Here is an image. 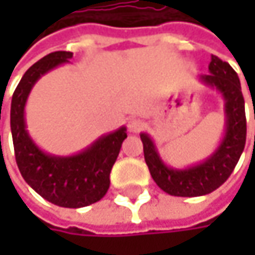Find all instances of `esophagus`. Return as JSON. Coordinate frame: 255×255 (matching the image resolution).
<instances>
[{"label": "esophagus", "mask_w": 255, "mask_h": 255, "mask_svg": "<svg viewBox=\"0 0 255 255\" xmlns=\"http://www.w3.org/2000/svg\"><path fill=\"white\" fill-rule=\"evenodd\" d=\"M141 128H143V123H141L140 120H137V118L128 120V129H129L131 132H138Z\"/></svg>", "instance_id": "34e87169"}]
</instances>
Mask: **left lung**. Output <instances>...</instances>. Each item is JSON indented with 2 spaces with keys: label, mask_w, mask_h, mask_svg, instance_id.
Listing matches in <instances>:
<instances>
[{
  "label": "left lung",
  "mask_w": 255,
  "mask_h": 255,
  "mask_svg": "<svg viewBox=\"0 0 255 255\" xmlns=\"http://www.w3.org/2000/svg\"><path fill=\"white\" fill-rule=\"evenodd\" d=\"M208 71L210 74L201 75L199 81L216 88L225 102V134L210 156L184 168L170 167L161 158L153 138L147 132H140L150 176L165 193L173 196L193 198L219 189L229 178L245 147V102L238 74L217 56H211Z\"/></svg>",
  "instance_id": "8db88e82"
}]
</instances>
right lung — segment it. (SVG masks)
Masks as SVG:
<instances>
[{
  "mask_svg": "<svg viewBox=\"0 0 255 255\" xmlns=\"http://www.w3.org/2000/svg\"><path fill=\"white\" fill-rule=\"evenodd\" d=\"M71 51H54L32 65L22 77L11 99L10 127L16 162L25 181L48 202L81 208L100 201L111 184V170L118 158L127 128L100 135L78 153L62 156L42 150L26 129L25 108L27 97L47 72L69 63Z\"/></svg>",
  "mask_w": 255,
  "mask_h": 255,
  "instance_id": "add662e5",
  "label": "right lung"
}]
</instances>
